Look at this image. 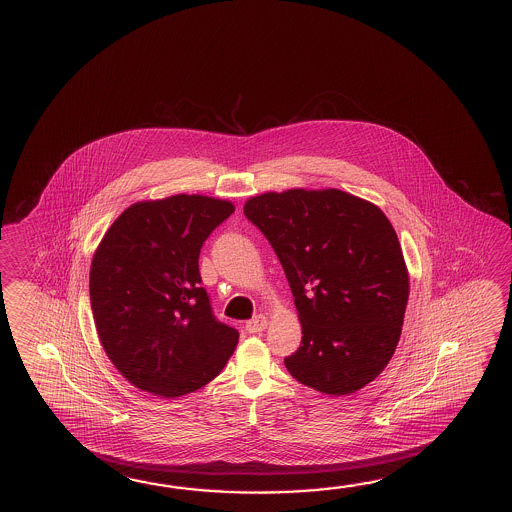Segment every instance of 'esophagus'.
Returning <instances> with one entry per match:
<instances>
[{
	"label": "esophagus",
	"instance_id": "obj_1",
	"mask_svg": "<svg viewBox=\"0 0 512 512\" xmlns=\"http://www.w3.org/2000/svg\"><path fill=\"white\" fill-rule=\"evenodd\" d=\"M266 326H268V319L264 315H255L251 321L246 323V332L248 334H261L266 330Z\"/></svg>",
	"mask_w": 512,
	"mask_h": 512
}]
</instances>
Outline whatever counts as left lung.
<instances>
[{"label":"left lung","instance_id":"left-lung-1","mask_svg":"<svg viewBox=\"0 0 512 512\" xmlns=\"http://www.w3.org/2000/svg\"><path fill=\"white\" fill-rule=\"evenodd\" d=\"M244 215L290 282L303 341L284 365L299 383L345 396L394 355L408 301L401 244L381 209L339 189L264 193Z\"/></svg>","mask_w":512,"mask_h":512}]
</instances>
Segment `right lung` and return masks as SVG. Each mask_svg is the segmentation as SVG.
I'll return each mask as SVG.
<instances>
[{"mask_svg":"<svg viewBox=\"0 0 512 512\" xmlns=\"http://www.w3.org/2000/svg\"><path fill=\"white\" fill-rule=\"evenodd\" d=\"M235 211L228 200L175 195L136 202L94 253L89 293L105 354L136 388L180 397L219 376L239 332L215 317L199 255Z\"/></svg>","mask_w":512,"mask_h":512,"instance_id":"add662e5","label":"right lung"}]
</instances>
